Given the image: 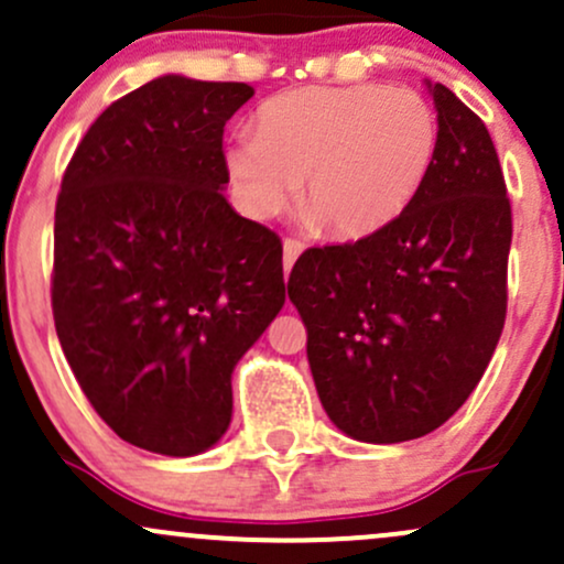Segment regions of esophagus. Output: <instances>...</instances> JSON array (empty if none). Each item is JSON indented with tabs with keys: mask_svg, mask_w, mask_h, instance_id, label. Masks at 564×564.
Listing matches in <instances>:
<instances>
[{
	"mask_svg": "<svg viewBox=\"0 0 564 564\" xmlns=\"http://www.w3.org/2000/svg\"><path fill=\"white\" fill-rule=\"evenodd\" d=\"M304 251V243L296 241V238H286L283 241V268L291 270V264L296 262V257H300Z\"/></svg>",
	"mask_w": 564,
	"mask_h": 564,
	"instance_id": "obj_1",
	"label": "esophagus"
}]
</instances>
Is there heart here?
<instances>
[{
	"instance_id": "obj_1",
	"label": "heart",
	"mask_w": 564,
	"mask_h": 564,
	"mask_svg": "<svg viewBox=\"0 0 564 564\" xmlns=\"http://www.w3.org/2000/svg\"><path fill=\"white\" fill-rule=\"evenodd\" d=\"M440 151L432 102L392 84L302 87L264 100L257 132H236L225 166L251 219L300 209L336 241L392 228L422 196Z\"/></svg>"
}]
</instances>
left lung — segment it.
I'll return each instance as SVG.
<instances>
[{
  "label": "left lung",
  "mask_w": 564,
  "mask_h": 564,
  "mask_svg": "<svg viewBox=\"0 0 564 564\" xmlns=\"http://www.w3.org/2000/svg\"><path fill=\"white\" fill-rule=\"evenodd\" d=\"M440 151L392 228L307 249L289 300L328 419L360 443H405L445 424L482 379L507 318L511 206L488 129L430 84Z\"/></svg>",
  "instance_id": "left-lung-1"
}]
</instances>
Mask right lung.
I'll return each mask as SVG.
<instances>
[{
  "mask_svg": "<svg viewBox=\"0 0 564 564\" xmlns=\"http://www.w3.org/2000/svg\"><path fill=\"white\" fill-rule=\"evenodd\" d=\"M254 89L166 74L87 129L55 206L53 315L127 443L196 456L230 426L232 368L286 302L283 246L225 198V124Z\"/></svg>",
  "mask_w": 564,
  "mask_h": 564,
  "instance_id": "right-lung-1",
  "label": "right lung"
}]
</instances>
